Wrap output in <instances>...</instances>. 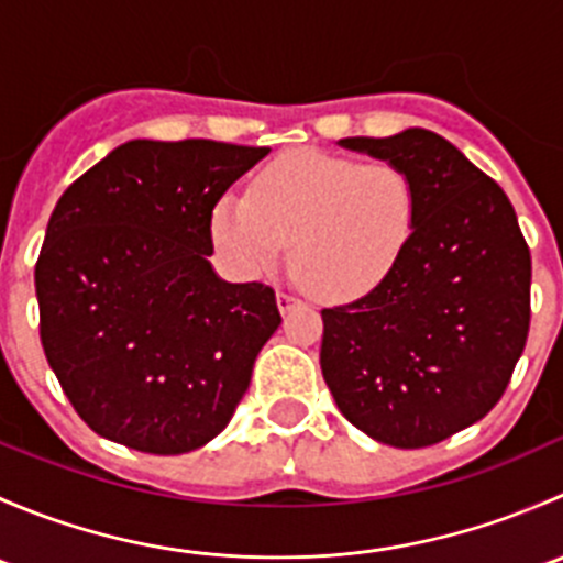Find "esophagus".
<instances>
[{
  "label": "esophagus",
  "mask_w": 563,
  "mask_h": 563,
  "mask_svg": "<svg viewBox=\"0 0 563 563\" xmlns=\"http://www.w3.org/2000/svg\"><path fill=\"white\" fill-rule=\"evenodd\" d=\"M299 305V299L297 297H291V294H286V291H277V310H280L283 316L288 313V310H294Z\"/></svg>",
  "instance_id": "obj_1"
}]
</instances>
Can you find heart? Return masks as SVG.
<instances>
[{"mask_svg":"<svg viewBox=\"0 0 563 563\" xmlns=\"http://www.w3.org/2000/svg\"><path fill=\"white\" fill-rule=\"evenodd\" d=\"M417 218V187L397 163L305 150L261 168L247 198H220L209 234L245 277L272 269L291 242V272L310 294L354 302L397 269Z\"/></svg>","mask_w":563,"mask_h":563,"instance_id":"1","label":"heart"}]
</instances>
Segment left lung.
Wrapping results in <instances>:
<instances>
[{
  "label": "left lung",
  "mask_w": 563,
  "mask_h": 563,
  "mask_svg": "<svg viewBox=\"0 0 563 563\" xmlns=\"http://www.w3.org/2000/svg\"><path fill=\"white\" fill-rule=\"evenodd\" d=\"M338 146L397 163L419 218L384 286L321 310V373L340 413L382 444H439L479 422L528 338L531 253L507 192L424 128Z\"/></svg>",
  "instance_id": "left-lung-1"
}]
</instances>
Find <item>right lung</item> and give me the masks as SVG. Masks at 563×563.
<instances>
[{
    "label": "right lung",
    "mask_w": 563,
    "mask_h": 563,
    "mask_svg": "<svg viewBox=\"0 0 563 563\" xmlns=\"http://www.w3.org/2000/svg\"><path fill=\"white\" fill-rule=\"evenodd\" d=\"M266 155L135 139L56 201L35 266L40 340L67 400L103 439L181 455L234 417L280 313L269 286L218 277L209 220Z\"/></svg>",
    "instance_id": "1"
}]
</instances>
